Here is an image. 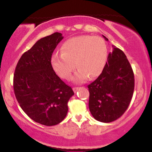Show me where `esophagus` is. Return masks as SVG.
Masks as SVG:
<instances>
[{
    "instance_id": "obj_1",
    "label": "esophagus",
    "mask_w": 152,
    "mask_h": 152,
    "mask_svg": "<svg viewBox=\"0 0 152 152\" xmlns=\"http://www.w3.org/2000/svg\"><path fill=\"white\" fill-rule=\"evenodd\" d=\"M79 89H80L79 87H74V88H73V90H74V91L75 92V93H76V91H78Z\"/></svg>"
}]
</instances>
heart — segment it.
I'll return each mask as SVG.
<instances>
[{"mask_svg": "<svg viewBox=\"0 0 152 152\" xmlns=\"http://www.w3.org/2000/svg\"><path fill=\"white\" fill-rule=\"evenodd\" d=\"M106 58L107 46L104 40L99 36L84 35L65 41L61 46V53L53 54L51 64L56 73L64 79L70 77L75 66L78 71L73 80L83 82L88 77L98 76L105 66Z\"/></svg>", "mask_w": 152, "mask_h": 152, "instance_id": "heart-1", "label": "heart"}]
</instances>
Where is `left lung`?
Returning a JSON list of instances; mask_svg holds the SVG:
<instances>
[{
	"label": "left lung",
	"instance_id": "left-lung-1",
	"mask_svg": "<svg viewBox=\"0 0 152 152\" xmlns=\"http://www.w3.org/2000/svg\"><path fill=\"white\" fill-rule=\"evenodd\" d=\"M106 41L108 38L103 36ZM88 107L97 121L109 123L121 117L128 109L134 89L132 68L124 53L114 46L102 73L88 85Z\"/></svg>",
	"mask_w": 152,
	"mask_h": 152
}]
</instances>
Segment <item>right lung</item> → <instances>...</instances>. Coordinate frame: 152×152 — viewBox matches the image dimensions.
I'll list each match as a JSON object with an SVG mask.
<instances>
[{
    "mask_svg": "<svg viewBox=\"0 0 152 152\" xmlns=\"http://www.w3.org/2000/svg\"><path fill=\"white\" fill-rule=\"evenodd\" d=\"M63 38L56 32L38 40L19 59L13 76L15 98L23 111L45 126H54L65 118L68 102L74 94L51 65L53 50Z\"/></svg>",
    "mask_w": 152,
    "mask_h": 152,
    "instance_id": "right-lung-1",
    "label": "right lung"
}]
</instances>
